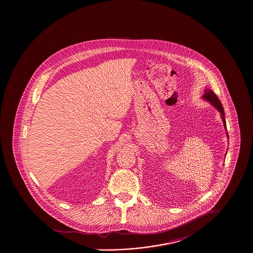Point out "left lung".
Returning <instances> with one entry per match:
<instances>
[{
	"mask_svg": "<svg viewBox=\"0 0 253 253\" xmlns=\"http://www.w3.org/2000/svg\"><path fill=\"white\" fill-rule=\"evenodd\" d=\"M203 99H204V100H206V101H208V102H210V103H211V105H212L214 108L216 109L217 111L220 113L221 119H222V121H223L224 127H225V129H227V128H226V121H225V113H224V109H223V106H222V104H221L220 100L218 99L216 94H215L212 90L206 88V89H205V93H204V95H203ZM226 134H227V137H229L228 132H226Z\"/></svg>",
	"mask_w": 253,
	"mask_h": 253,
	"instance_id": "1",
	"label": "left lung"
}]
</instances>
